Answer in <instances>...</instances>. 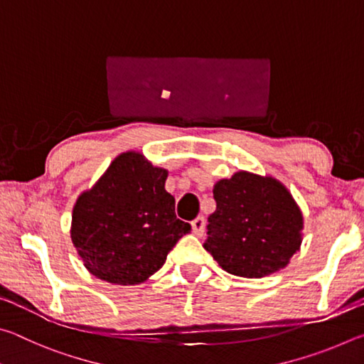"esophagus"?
Instances as JSON below:
<instances>
[{"instance_id":"34e87169","label":"esophagus","mask_w":364,"mask_h":364,"mask_svg":"<svg viewBox=\"0 0 364 364\" xmlns=\"http://www.w3.org/2000/svg\"><path fill=\"white\" fill-rule=\"evenodd\" d=\"M191 226H193V232L196 234V236L200 237L205 231V218L204 217H197L196 220H193Z\"/></svg>"}]
</instances>
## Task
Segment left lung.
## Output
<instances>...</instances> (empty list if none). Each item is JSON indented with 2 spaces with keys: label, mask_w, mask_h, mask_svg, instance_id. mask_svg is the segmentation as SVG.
<instances>
[{
  "label": "left lung",
  "mask_w": 364,
  "mask_h": 364,
  "mask_svg": "<svg viewBox=\"0 0 364 364\" xmlns=\"http://www.w3.org/2000/svg\"><path fill=\"white\" fill-rule=\"evenodd\" d=\"M213 197L204 249L230 274L263 278L300 250L304 215L276 178L236 171L215 183Z\"/></svg>",
  "instance_id": "8db88e82"
}]
</instances>
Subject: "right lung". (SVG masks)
Returning <instances> with one entry per match:
<instances>
[{
	"label": "right lung",
	"mask_w": 364,
	"mask_h": 364,
	"mask_svg": "<svg viewBox=\"0 0 364 364\" xmlns=\"http://www.w3.org/2000/svg\"><path fill=\"white\" fill-rule=\"evenodd\" d=\"M168 171L127 151L73 205L70 239L85 268L110 284L134 286L162 268L191 231L165 191Z\"/></svg>",
	"instance_id": "add662e5"
}]
</instances>
